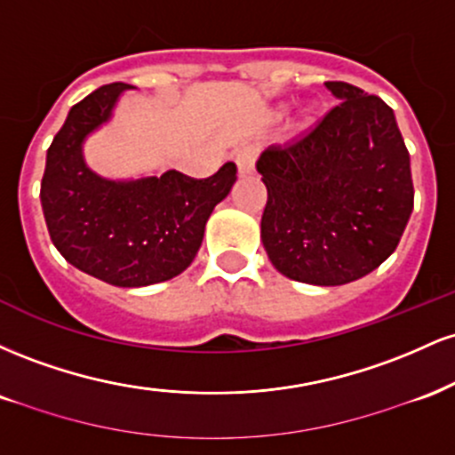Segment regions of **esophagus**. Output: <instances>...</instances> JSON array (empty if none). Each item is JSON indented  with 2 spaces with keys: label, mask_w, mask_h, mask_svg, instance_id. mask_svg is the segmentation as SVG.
Listing matches in <instances>:
<instances>
[{
  "label": "esophagus",
  "mask_w": 455,
  "mask_h": 455,
  "mask_svg": "<svg viewBox=\"0 0 455 455\" xmlns=\"http://www.w3.org/2000/svg\"><path fill=\"white\" fill-rule=\"evenodd\" d=\"M257 156H259L257 145H243V148L235 154V162H237L239 175L252 173L254 164H257Z\"/></svg>",
  "instance_id": "obj_1"
}]
</instances>
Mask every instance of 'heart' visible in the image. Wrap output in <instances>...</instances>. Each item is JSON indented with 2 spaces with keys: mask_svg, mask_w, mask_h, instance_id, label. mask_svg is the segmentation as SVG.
Wrapping results in <instances>:
<instances>
[{
  "mask_svg": "<svg viewBox=\"0 0 455 455\" xmlns=\"http://www.w3.org/2000/svg\"><path fill=\"white\" fill-rule=\"evenodd\" d=\"M307 124H310V119H306V122H304V126H307Z\"/></svg>",
  "mask_w": 455,
  "mask_h": 455,
  "instance_id": "b5f03b06",
  "label": "heart"
}]
</instances>
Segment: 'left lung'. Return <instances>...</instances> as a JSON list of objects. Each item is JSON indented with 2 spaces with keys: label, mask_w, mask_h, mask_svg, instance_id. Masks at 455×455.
<instances>
[{
  "label": "left lung",
  "mask_w": 455,
  "mask_h": 455,
  "mask_svg": "<svg viewBox=\"0 0 455 455\" xmlns=\"http://www.w3.org/2000/svg\"><path fill=\"white\" fill-rule=\"evenodd\" d=\"M325 87L340 102L304 137L265 149L257 162L267 188L260 239L286 278L340 286L394 252L415 190L394 111L351 83Z\"/></svg>",
  "instance_id": "1"
}]
</instances>
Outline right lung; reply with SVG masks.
<instances>
[{"mask_svg": "<svg viewBox=\"0 0 455 455\" xmlns=\"http://www.w3.org/2000/svg\"><path fill=\"white\" fill-rule=\"evenodd\" d=\"M126 90L132 85H102L70 108L46 151L40 201L51 242L68 263L134 289L175 278L195 260L213 207L237 180V166L227 162L207 180L180 171L124 181L93 173L83 143L111 119Z\"/></svg>", "mask_w": 455, "mask_h": 455, "instance_id": "right-lung-1", "label": "right lung"}]
</instances>
